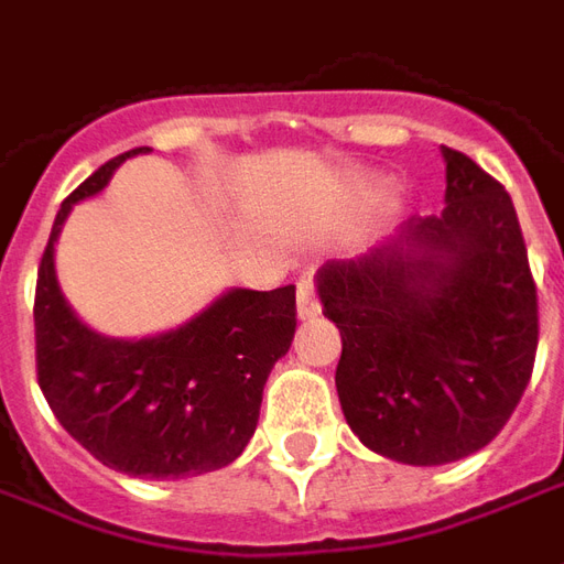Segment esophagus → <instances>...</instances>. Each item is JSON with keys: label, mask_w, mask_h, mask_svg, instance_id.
<instances>
[{"label": "esophagus", "mask_w": 564, "mask_h": 564, "mask_svg": "<svg viewBox=\"0 0 564 564\" xmlns=\"http://www.w3.org/2000/svg\"><path fill=\"white\" fill-rule=\"evenodd\" d=\"M295 314H299V319H311L319 314L317 290H314V281H311V278H302V281H299V290H295Z\"/></svg>", "instance_id": "obj_1"}]
</instances>
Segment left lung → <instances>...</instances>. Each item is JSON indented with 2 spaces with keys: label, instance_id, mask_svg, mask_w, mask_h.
Returning a JSON list of instances; mask_svg holds the SVG:
<instances>
[{
  "label": "left lung",
  "instance_id": "8db88e82",
  "mask_svg": "<svg viewBox=\"0 0 564 564\" xmlns=\"http://www.w3.org/2000/svg\"><path fill=\"white\" fill-rule=\"evenodd\" d=\"M447 193L390 245L317 271L341 329L335 387L359 441L404 465L465 459L508 423L532 378L538 290L513 202L441 148Z\"/></svg>",
  "mask_w": 564,
  "mask_h": 564
}]
</instances>
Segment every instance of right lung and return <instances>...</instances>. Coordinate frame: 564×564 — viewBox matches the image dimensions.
I'll use <instances>...</instances> for the list:
<instances>
[{"label":"right lung","mask_w":564,"mask_h":564,"mask_svg":"<svg viewBox=\"0 0 564 564\" xmlns=\"http://www.w3.org/2000/svg\"><path fill=\"white\" fill-rule=\"evenodd\" d=\"M105 162L56 210L35 283V368L51 411L96 459L129 477L181 480L241 456L259 423L262 387L295 335V286L229 290L184 326L141 341L84 326L56 283L54 245L72 205L96 196Z\"/></svg>","instance_id":"right-lung-1"}]
</instances>
